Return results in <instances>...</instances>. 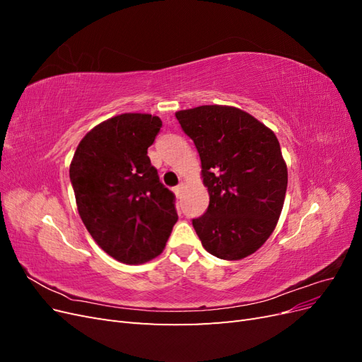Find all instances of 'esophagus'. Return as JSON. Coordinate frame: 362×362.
I'll return each mask as SVG.
<instances>
[{
  "instance_id": "34e87169",
  "label": "esophagus",
  "mask_w": 362,
  "mask_h": 362,
  "mask_svg": "<svg viewBox=\"0 0 362 362\" xmlns=\"http://www.w3.org/2000/svg\"><path fill=\"white\" fill-rule=\"evenodd\" d=\"M173 192H175V194H177V196H178V198H180V196H181V193H182V184H178V185H177V187H173Z\"/></svg>"
}]
</instances>
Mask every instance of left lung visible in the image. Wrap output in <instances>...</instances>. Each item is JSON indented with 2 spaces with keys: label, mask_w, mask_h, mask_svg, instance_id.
Segmentation results:
<instances>
[{
  "label": "left lung",
  "mask_w": 362,
  "mask_h": 362,
  "mask_svg": "<svg viewBox=\"0 0 362 362\" xmlns=\"http://www.w3.org/2000/svg\"><path fill=\"white\" fill-rule=\"evenodd\" d=\"M198 149L210 204L192 221L202 246L242 259L266 243L287 192V166L273 131L235 107L201 105L177 115Z\"/></svg>",
  "instance_id": "obj_1"
}]
</instances>
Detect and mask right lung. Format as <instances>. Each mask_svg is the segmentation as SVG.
<instances>
[{
  "mask_svg": "<svg viewBox=\"0 0 362 362\" xmlns=\"http://www.w3.org/2000/svg\"><path fill=\"white\" fill-rule=\"evenodd\" d=\"M161 125L158 116L141 113L108 119L83 137L69 168L87 231L125 264L160 255L178 221L175 194L148 157Z\"/></svg>",
  "mask_w": 362,
  "mask_h": 362,
  "instance_id": "right-lung-1",
  "label": "right lung"
}]
</instances>
